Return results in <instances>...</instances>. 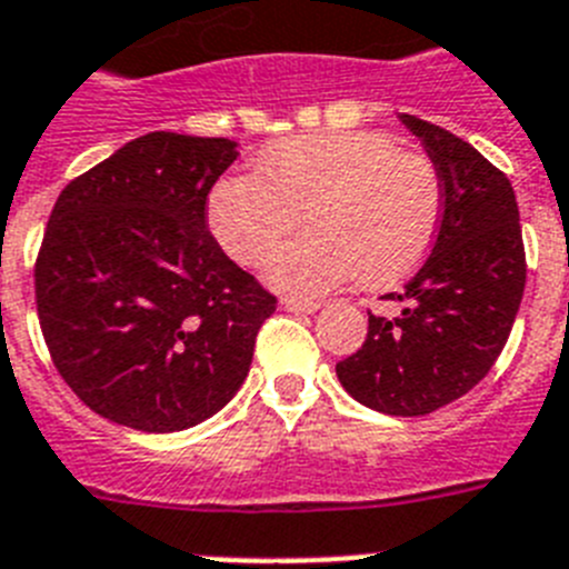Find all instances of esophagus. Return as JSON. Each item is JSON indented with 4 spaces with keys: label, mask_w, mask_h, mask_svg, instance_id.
<instances>
[{
    "label": "esophagus",
    "mask_w": 569,
    "mask_h": 569,
    "mask_svg": "<svg viewBox=\"0 0 569 569\" xmlns=\"http://www.w3.org/2000/svg\"><path fill=\"white\" fill-rule=\"evenodd\" d=\"M280 306H283L286 312H298V315H312L320 309V303H315V300H295V298H283L280 300Z\"/></svg>",
    "instance_id": "esophagus-1"
}]
</instances>
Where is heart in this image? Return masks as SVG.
Returning <instances> with one entry per match:
<instances>
[{"label":"heart","instance_id":"1","mask_svg":"<svg viewBox=\"0 0 569 569\" xmlns=\"http://www.w3.org/2000/svg\"><path fill=\"white\" fill-rule=\"evenodd\" d=\"M435 162L380 131L291 137L260 154L254 174H231L209 194V229L240 266L266 263L303 217L309 234L266 269L283 291L320 295L358 278L367 289L403 280L441 226Z\"/></svg>","mask_w":569,"mask_h":569}]
</instances>
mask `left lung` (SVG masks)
Instances as JSON below:
<instances>
[{"mask_svg": "<svg viewBox=\"0 0 569 569\" xmlns=\"http://www.w3.org/2000/svg\"><path fill=\"white\" fill-rule=\"evenodd\" d=\"M443 182L432 254L401 291V315L369 312L358 352L335 372L355 401L387 415H429L476 387L501 355L521 306L523 257L510 180L447 128L401 113Z\"/></svg>", "mask_w": 569, "mask_h": 569, "instance_id": "8db88e82", "label": "left lung"}]
</instances>
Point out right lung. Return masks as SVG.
Returning a JSON list of instances; mask_svg holds the SVG:
<instances>
[{"mask_svg":"<svg viewBox=\"0 0 569 569\" xmlns=\"http://www.w3.org/2000/svg\"><path fill=\"white\" fill-rule=\"evenodd\" d=\"M226 137H137L57 197L33 266L53 367L93 412L140 432L206 421L246 380L278 298L209 231Z\"/></svg>","mask_w":569,"mask_h":569,"instance_id":"obj_1","label":"right lung"}]
</instances>
